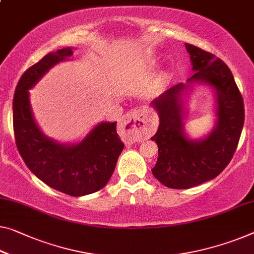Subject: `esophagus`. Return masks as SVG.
<instances>
[{
	"label": "esophagus",
	"instance_id": "34e87169",
	"mask_svg": "<svg viewBox=\"0 0 254 254\" xmlns=\"http://www.w3.org/2000/svg\"><path fill=\"white\" fill-rule=\"evenodd\" d=\"M120 127L131 141L145 138L153 131L150 120L140 109H133L123 115L120 121Z\"/></svg>",
	"mask_w": 254,
	"mask_h": 254
}]
</instances>
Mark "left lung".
I'll return each mask as SVG.
<instances>
[{
  "mask_svg": "<svg viewBox=\"0 0 254 254\" xmlns=\"http://www.w3.org/2000/svg\"><path fill=\"white\" fill-rule=\"evenodd\" d=\"M194 75L178 83L151 101L160 126L151 140L158 157L151 172L164 186L187 189L214 179L224 171L237 148L244 124V104L235 79L221 59L185 43ZM211 89L215 98V126L203 137L186 132L188 99L196 86Z\"/></svg>",
  "mask_w": 254,
  "mask_h": 254,
  "instance_id": "1",
  "label": "left lung"
}]
</instances>
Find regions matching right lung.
I'll return each mask as SVG.
<instances>
[{
  "label": "right lung",
  "instance_id": "obj_1",
  "mask_svg": "<svg viewBox=\"0 0 254 254\" xmlns=\"http://www.w3.org/2000/svg\"><path fill=\"white\" fill-rule=\"evenodd\" d=\"M73 55L74 48L59 49L22 74L13 96V130L19 154L30 171L49 187L79 197L107 185L124 143L116 132V122L98 123L84 138L71 142L48 137L37 124L29 90L51 68Z\"/></svg>",
  "mask_w": 254,
  "mask_h": 254
}]
</instances>
